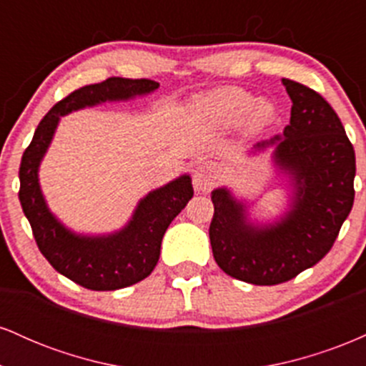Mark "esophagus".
<instances>
[{"mask_svg": "<svg viewBox=\"0 0 366 366\" xmlns=\"http://www.w3.org/2000/svg\"><path fill=\"white\" fill-rule=\"evenodd\" d=\"M220 180V167L213 162H204L196 167L194 170V186L197 191L208 192L217 186Z\"/></svg>", "mask_w": 366, "mask_h": 366, "instance_id": "1", "label": "esophagus"}]
</instances>
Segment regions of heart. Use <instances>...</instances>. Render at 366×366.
<instances>
[{"mask_svg":"<svg viewBox=\"0 0 366 366\" xmlns=\"http://www.w3.org/2000/svg\"><path fill=\"white\" fill-rule=\"evenodd\" d=\"M204 108L224 124H241L247 119L251 125H263L274 117L270 103L256 102L251 92L239 87H224L212 92L204 99Z\"/></svg>","mask_w":366,"mask_h":366,"instance_id":"heart-1","label":"heart"}]
</instances>
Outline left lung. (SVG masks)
I'll return each mask as SVG.
<instances>
[{"label": "left lung", "instance_id": "8db88e82", "mask_svg": "<svg viewBox=\"0 0 366 366\" xmlns=\"http://www.w3.org/2000/svg\"><path fill=\"white\" fill-rule=\"evenodd\" d=\"M291 96V122L275 144V162L294 177L291 212L280 224L253 227L244 207L229 191L212 192L209 242L213 258L227 275L254 285L287 282L317 264L330 251L355 201L356 159L341 119L325 99L291 79H282Z\"/></svg>", "mask_w": 366, "mask_h": 366}]
</instances>
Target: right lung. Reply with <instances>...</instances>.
<instances>
[{"mask_svg":"<svg viewBox=\"0 0 366 366\" xmlns=\"http://www.w3.org/2000/svg\"><path fill=\"white\" fill-rule=\"evenodd\" d=\"M158 86L151 79L110 77L75 89L46 113L22 154L19 199L37 247L54 270L91 291L129 287L153 272L159 258L163 234L194 194L191 177L182 175L165 187L149 192L139 203L130 224L119 234L108 237H79L69 232L46 208L37 182V167L61 115L107 99H127L146 94Z\"/></svg>","mask_w":366,"mask_h":366,"instance_id":"1","label":"right lung"}]
</instances>
